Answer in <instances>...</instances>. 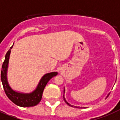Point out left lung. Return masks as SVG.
<instances>
[{"instance_id": "obj_1", "label": "left lung", "mask_w": 120, "mask_h": 120, "mask_svg": "<svg viewBox=\"0 0 120 120\" xmlns=\"http://www.w3.org/2000/svg\"><path fill=\"white\" fill-rule=\"evenodd\" d=\"M64 93H65V88H64ZM109 95H110V93H108V95H107V97H108L109 96ZM64 100H65V103H67V104L68 105H69V106H71V107H75V108H82V107H80V106H73V105H71L70 104H69L68 103L67 101V100H65V97H64Z\"/></svg>"}]
</instances>
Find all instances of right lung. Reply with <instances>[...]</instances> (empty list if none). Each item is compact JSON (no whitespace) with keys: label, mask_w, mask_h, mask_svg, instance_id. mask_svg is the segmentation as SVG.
<instances>
[{"label":"right lung","mask_w":120,"mask_h":120,"mask_svg":"<svg viewBox=\"0 0 120 120\" xmlns=\"http://www.w3.org/2000/svg\"><path fill=\"white\" fill-rule=\"evenodd\" d=\"M12 47H13V45L10 47V49H9L8 52H7L5 56L4 62L2 66L1 81L2 83L5 93L8 98L17 106H22V107L35 106L38 104V103L41 100L43 90L45 88L47 83L52 77L56 76L58 73L54 71V72L46 73L45 75H43L40 79V82L38 83L35 90L31 93H20V92L15 91L9 85L8 80H7V76L9 57H10V52H11V49H12Z\"/></svg>","instance_id":"obj_1"}]
</instances>
